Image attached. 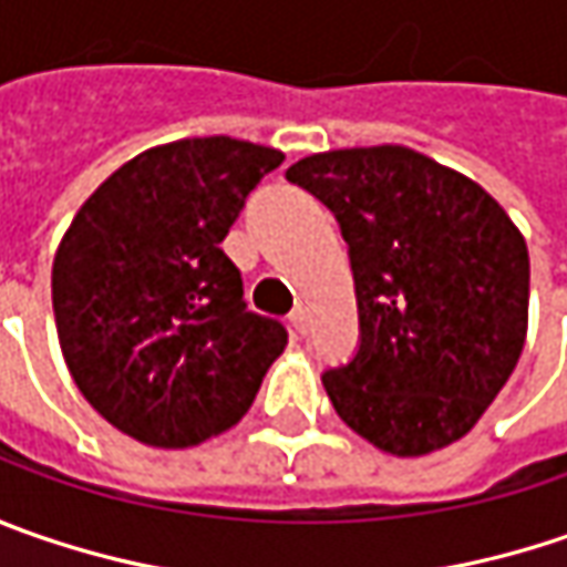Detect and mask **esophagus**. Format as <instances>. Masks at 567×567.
<instances>
[{
  "label": "esophagus",
  "instance_id": "esophagus-1",
  "mask_svg": "<svg viewBox=\"0 0 567 567\" xmlns=\"http://www.w3.org/2000/svg\"><path fill=\"white\" fill-rule=\"evenodd\" d=\"M288 323H291V330L298 332V336H308V327H310L308 310L295 308L291 313H288Z\"/></svg>",
  "mask_w": 567,
  "mask_h": 567
}]
</instances>
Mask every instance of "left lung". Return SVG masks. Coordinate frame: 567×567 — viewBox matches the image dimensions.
Returning <instances> with one entry per match:
<instances>
[{"mask_svg":"<svg viewBox=\"0 0 567 567\" xmlns=\"http://www.w3.org/2000/svg\"><path fill=\"white\" fill-rule=\"evenodd\" d=\"M285 177L336 215L352 259L361 342L323 374L332 409L386 454L460 441L524 352V235L480 184L406 145L310 155Z\"/></svg>","mask_w":567,"mask_h":567,"instance_id":"left-lung-1","label":"left lung"}]
</instances>
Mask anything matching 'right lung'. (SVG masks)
<instances>
[{"instance_id": "obj_1", "label": "right lung", "mask_w": 567, "mask_h": 567, "mask_svg": "<svg viewBox=\"0 0 567 567\" xmlns=\"http://www.w3.org/2000/svg\"><path fill=\"white\" fill-rule=\"evenodd\" d=\"M282 152L231 136L148 148L97 186L53 259L72 381L113 429L193 447L244 419L288 332L247 310L218 247Z\"/></svg>"}]
</instances>
